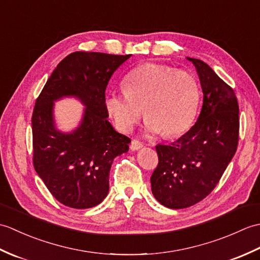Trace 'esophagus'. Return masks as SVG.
I'll return each instance as SVG.
<instances>
[{"label":"esophagus","instance_id":"esophagus-1","mask_svg":"<svg viewBox=\"0 0 260 260\" xmlns=\"http://www.w3.org/2000/svg\"><path fill=\"white\" fill-rule=\"evenodd\" d=\"M142 147H143V144H142L140 141H137V140L132 141V143H131V150L132 151H137V150H140V148H142Z\"/></svg>","mask_w":260,"mask_h":260}]
</instances>
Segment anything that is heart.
I'll return each instance as SVG.
<instances>
[{"instance_id":"b5f03b06","label":"heart","mask_w":260,"mask_h":260,"mask_svg":"<svg viewBox=\"0 0 260 260\" xmlns=\"http://www.w3.org/2000/svg\"><path fill=\"white\" fill-rule=\"evenodd\" d=\"M125 92H110L105 107L120 131L132 129L144 109L148 134L179 136L192 126L200 101L198 81L184 70L157 63L135 68L124 80Z\"/></svg>"}]
</instances>
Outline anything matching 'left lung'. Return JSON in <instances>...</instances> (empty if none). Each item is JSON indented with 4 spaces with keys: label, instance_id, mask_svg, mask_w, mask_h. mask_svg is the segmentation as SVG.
Masks as SVG:
<instances>
[{
    "label": "left lung",
    "instance_id": "8db88e82",
    "mask_svg": "<svg viewBox=\"0 0 260 260\" xmlns=\"http://www.w3.org/2000/svg\"><path fill=\"white\" fill-rule=\"evenodd\" d=\"M186 59L200 79L201 113L178 141L156 145L158 164L151 176L153 196L170 209L189 208L210 194L239 140V106L234 89L202 60Z\"/></svg>",
    "mask_w": 260,
    "mask_h": 260
}]
</instances>
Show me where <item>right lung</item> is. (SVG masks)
<instances>
[{
    "instance_id": "add662e5",
    "label": "right lung",
    "mask_w": 260,
    "mask_h": 260,
    "mask_svg": "<svg viewBox=\"0 0 260 260\" xmlns=\"http://www.w3.org/2000/svg\"><path fill=\"white\" fill-rule=\"evenodd\" d=\"M132 54L70 53L53 70L32 114L33 165L48 190L64 206L88 209L109 191L114 158L128 151L131 140L114 129L105 107L110 77ZM79 99L86 108L80 126L64 134L53 117L54 102Z\"/></svg>"
}]
</instances>
